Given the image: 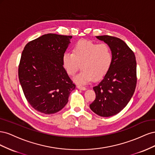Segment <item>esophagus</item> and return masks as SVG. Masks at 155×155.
I'll list each match as a JSON object with an SVG mask.
<instances>
[{"mask_svg":"<svg viewBox=\"0 0 155 155\" xmlns=\"http://www.w3.org/2000/svg\"><path fill=\"white\" fill-rule=\"evenodd\" d=\"M77 87H78V89H79V90H81V91H85L86 90V88L85 87H83V86H81V85H78Z\"/></svg>","mask_w":155,"mask_h":155,"instance_id":"obj_1","label":"esophagus"}]
</instances>
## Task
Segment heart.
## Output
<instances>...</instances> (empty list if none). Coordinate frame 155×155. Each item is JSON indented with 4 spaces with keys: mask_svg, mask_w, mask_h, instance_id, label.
<instances>
[{
    "mask_svg": "<svg viewBox=\"0 0 155 155\" xmlns=\"http://www.w3.org/2000/svg\"><path fill=\"white\" fill-rule=\"evenodd\" d=\"M113 59L111 48L107 44H98L91 41L81 40L74 46L72 52L62 56V65L70 76H74L81 67L82 70L74 81L87 84L94 78L100 79L109 72Z\"/></svg>",
    "mask_w": 155,
    "mask_h": 155,
    "instance_id": "b5f03b06",
    "label": "heart"
}]
</instances>
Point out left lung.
Returning <instances> with one entry per match:
<instances>
[{
  "mask_svg": "<svg viewBox=\"0 0 155 155\" xmlns=\"http://www.w3.org/2000/svg\"><path fill=\"white\" fill-rule=\"evenodd\" d=\"M111 48L113 59L109 72L93 87L96 99L91 109L98 116L109 117L122 110L137 85V61L133 51L124 41L109 35L97 36Z\"/></svg>",
  "mask_w": 155,
  "mask_h": 155,
  "instance_id": "8db88e82",
  "label": "left lung"
}]
</instances>
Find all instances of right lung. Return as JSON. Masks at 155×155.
<instances>
[{
    "instance_id": "add662e5",
    "label": "right lung",
    "mask_w": 155,
    "mask_h": 155,
    "mask_svg": "<svg viewBox=\"0 0 155 155\" xmlns=\"http://www.w3.org/2000/svg\"><path fill=\"white\" fill-rule=\"evenodd\" d=\"M72 37L45 34L29 42L22 51L18 79L28 102L41 113L61 110L76 88L61 61Z\"/></svg>"
}]
</instances>
